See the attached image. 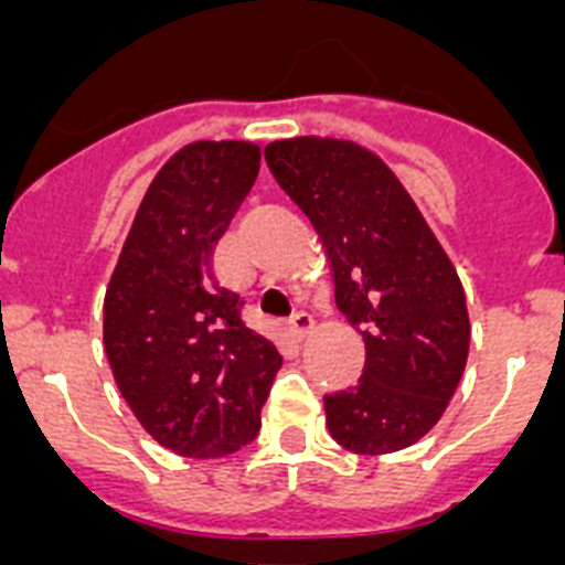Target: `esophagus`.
Masks as SVG:
<instances>
[{
	"mask_svg": "<svg viewBox=\"0 0 565 565\" xmlns=\"http://www.w3.org/2000/svg\"><path fill=\"white\" fill-rule=\"evenodd\" d=\"M311 331H313V317H311V313H306V311L294 313L291 322H288V333H291L294 339H306Z\"/></svg>",
	"mask_w": 565,
	"mask_h": 565,
	"instance_id": "obj_1",
	"label": "esophagus"
}]
</instances>
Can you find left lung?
<instances>
[{
  "mask_svg": "<svg viewBox=\"0 0 565 565\" xmlns=\"http://www.w3.org/2000/svg\"><path fill=\"white\" fill-rule=\"evenodd\" d=\"M266 163L328 254L337 306L362 328L356 387L326 396L331 436L356 456L416 444L444 416L469 353L461 279L391 167L337 138H288Z\"/></svg>",
  "mask_w": 565,
  "mask_h": 565,
  "instance_id": "8db88e82",
  "label": "left lung"
}]
</instances>
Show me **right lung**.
<instances>
[{
    "label": "right lung",
    "mask_w": 565,
    "mask_h": 565,
    "mask_svg": "<svg viewBox=\"0 0 565 565\" xmlns=\"http://www.w3.org/2000/svg\"><path fill=\"white\" fill-rule=\"evenodd\" d=\"M259 172L248 141H194L143 194L104 297V348L143 430L186 458L257 438L282 356L246 328L212 254Z\"/></svg>",
    "instance_id": "obj_1"
}]
</instances>
